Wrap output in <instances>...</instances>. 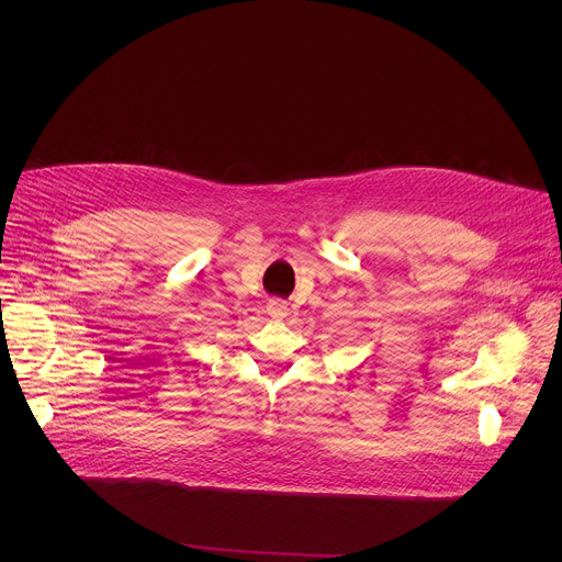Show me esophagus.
Returning <instances> with one entry per match:
<instances>
[{"label":"esophagus","instance_id":"34e87169","mask_svg":"<svg viewBox=\"0 0 562 562\" xmlns=\"http://www.w3.org/2000/svg\"><path fill=\"white\" fill-rule=\"evenodd\" d=\"M267 313H269V317L273 319V323H282V319L289 315V306L282 300H271L267 304Z\"/></svg>","mask_w":562,"mask_h":562}]
</instances>
